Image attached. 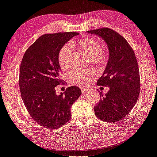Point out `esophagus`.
<instances>
[{
  "label": "esophagus",
  "instance_id": "34e87169",
  "mask_svg": "<svg viewBox=\"0 0 157 157\" xmlns=\"http://www.w3.org/2000/svg\"><path fill=\"white\" fill-rule=\"evenodd\" d=\"M89 91V88L88 87H81V91L82 94H85V93H87Z\"/></svg>",
  "mask_w": 157,
  "mask_h": 157
}]
</instances>
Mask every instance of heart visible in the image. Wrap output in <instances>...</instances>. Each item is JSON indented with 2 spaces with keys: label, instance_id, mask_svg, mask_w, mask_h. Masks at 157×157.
Masks as SVG:
<instances>
[{
  "label": "heart",
  "instance_id": "b5f03b06",
  "mask_svg": "<svg viewBox=\"0 0 157 157\" xmlns=\"http://www.w3.org/2000/svg\"><path fill=\"white\" fill-rule=\"evenodd\" d=\"M72 47H77L79 49L94 58L98 62L104 63L106 62L108 57L104 52L101 50V44L98 40L94 38H83L81 40L72 42L71 45L69 44H65L59 51L58 55V62L61 68L65 69L68 68L70 63V57L72 54ZM96 75L94 71L85 72L82 70H76L70 74V77L72 81L78 85L89 82Z\"/></svg>",
  "mask_w": 157,
  "mask_h": 157
}]
</instances>
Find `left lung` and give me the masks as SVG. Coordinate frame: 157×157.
I'll list each match as a JSON object with an SVG mask.
<instances>
[{"instance_id": "obj_1", "label": "left lung", "mask_w": 157, "mask_h": 157, "mask_svg": "<svg viewBox=\"0 0 157 157\" xmlns=\"http://www.w3.org/2000/svg\"><path fill=\"white\" fill-rule=\"evenodd\" d=\"M100 36L106 44L109 57L98 85L109 87L94 107L99 119L106 122L119 121L129 113L138 100L140 91L138 64L132 48L113 30L100 28L87 31Z\"/></svg>"}]
</instances>
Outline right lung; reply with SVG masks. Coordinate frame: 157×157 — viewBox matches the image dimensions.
<instances>
[{"label": "right lung", "instance_id": "right-lung-1", "mask_svg": "<svg viewBox=\"0 0 157 157\" xmlns=\"http://www.w3.org/2000/svg\"><path fill=\"white\" fill-rule=\"evenodd\" d=\"M77 33L47 34L40 36L26 50L20 69V88L22 100L32 118L49 129H57L71 118V106L81 95L72 86L57 95L61 83L59 51Z\"/></svg>", "mask_w": 157, "mask_h": 157}]
</instances>
